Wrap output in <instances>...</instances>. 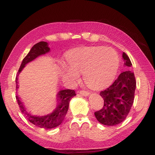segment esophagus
I'll return each mask as SVG.
<instances>
[{"label":"esophagus","instance_id":"esophagus-1","mask_svg":"<svg viewBox=\"0 0 155 155\" xmlns=\"http://www.w3.org/2000/svg\"><path fill=\"white\" fill-rule=\"evenodd\" d=\"M79 94L83 96H88L90 95V93L88 92H86L84 91H81L80 92H79Z\"/></svg>","mask_w":155,"mask_h":155}]
</instances>
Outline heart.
I'll return each mask as SVG.
<instances>
[{
  "label": "heart",
  "instance_id": "b5f03b06",
  "mask_svg": "<svg viewBox=\"0 0 155 155\" xmlns=\"http://www.w3.org/2000/svg\"><path fill=\"white\" fill-rule=\"evenodd\" d=\"M68 67L64 71L72 77L82 74L90 88L100 89L110 84L118 70L120 58L112 48L102 46L87 47L73 50L67 54Z\"/></svg>",
  "mask_w": 155,
  "mask_h": 155
}]
</instances>
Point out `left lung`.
Returning a JSON list of instances; mask_svg holds the SVG:
<instances>
[{
  "mask_svg": "<svg viewBox=\"0 0 155 155\" xmlns=\"http://www.w3.org/2000/svg\"><path fill=\"white\" fill-rule=\"evenodd\" d=\"M124 66L129 68L132 64L124 52L122 55ZM136 81L134 73L131 71H124L114 83L100 95L104 100L102 108L94 112L100 124L113 126L121 123L127 116L134 100Z\"/></svg>",
  "mask_w": 155,
  "mask_h": 155,
  "instance_id": "1",
  "label": "left lung"
}]
</instances>
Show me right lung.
<instances>
[{
    "instance_id": "obj_1",
    "label": "right lung",
    "mask_w": 155,
    "mask_h": 155,
    "mask_svg": "<svg viewBox=\"0 0 155 155\" xmlns=\"http://www.w3.org/2000/svg\"><path fill=\"white\" fill-rule=\"evenodd\" d=\"M50 51V48L48 46V44L45 41H40L35 44L28 55L24 57L22 61L18 72L17 77L16 78V92L18 90V76L21 71L26 67V64L31 61H34L37 57L42 55L48 53ZM76 96L75 92L73 90H61L57 94V106L56 108L53 111L51 114L45 115V116H35L32 115L30 112H28L25 107L24 102L21 101V99L18 95L16 96L18 104L20 109L21 113L31 124L35 125V126L44 128V129H52L56 127L62 123L64 116H66L68 109H69V102L72 98Z\"/></svg>"
}]
</instances>
